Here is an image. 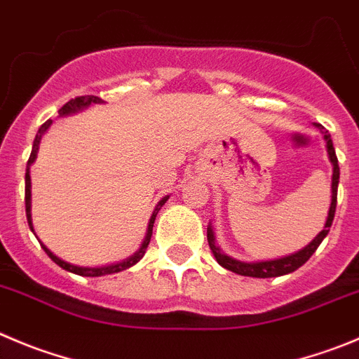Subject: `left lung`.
I'll return each instance as SVG.
<instances>
[{
    "instance_id": "8db88e82",
    "label": "left lung",
    "mask_w": 359,
    "mask_h": 359,
    "mask_svg": "<svg viewBox=\"0 0 359 359\" xmlns=\"http://www.w3.org/2000/svg\"><path fill=\"white\" fill-rule=\"evenodd\" d=\"M324 134V140H326V147H327V154H330V161L333 163V180H331V205H330V212H327V219L326 225H324V230L316 237V239L311 241L304 250L297 251L294 255L283 257V259L278 260H269V262H239V260L232 259V257H226L225 253H221L219 246H216V241H214V232L212 229H207V241H209V246L212 250L214 257H216L217 264L223 266L225 269L232 271V273L241 274V276H253V278H274V276H283V274H289L292 271H296L297 267L303 266L308 259H310L316 250L319 248V244L323 243L324 237L327 236L330 232V226L333 223L334 217V210H337V191H338V180H340V168H338V159L337 154H334V147L333 142H331V136L323 126H317Z\"/></svg>"
}]
</instances>
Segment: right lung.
<instances>
[{"mask_svg":"<svg viewBox=\"0 0 359 359\" xmlns=\"http://www.w3.org/2000/svg\"><path fill=\"white\" fill-rule=\"evenodd\" d=\"M100 102H104V100L100 99V97H95V95L76 97V99H70L69 102L63 104L62 109H60V115H69V113L79 111V109L86 108V106H90V104H100ZM51 123H53V120H48V122L40 126L39 133H36V136H35V142H33V149H32V156H29V159H28V166H26L25 202H26V217H28V225H29V229H32V232H33L32 212H29V207H32V179H29V166H32V163L35 161V157H36V150H39V143H40V140H42V134L48 130V127L51 126ZM166 200H168V196H166V198H163L159 203H157L156 210H154L152 217H150V221H149V230H147V237H145V241H143V244H142V248H140L138 253H134L130 259L123 260V262L113 264V266H106V267H78V266H72V264L65 262V260L58 259L56 255H53L51 251H49L48 248L42 244L43 251H46V253L49 255V259H51L55 264H58L62 269L70 271V273H74V274H79V276H104V274H113V273H118V271L127 269V267H130V266H134L136 262H140V259L145 255V250H147V246H149V243H150V237H152L154 221H156L157 212H159V209L164 205V202H166Z\"/></svg>","mask_w":359,"mask_h":359,"instance_id":"1","label":"right lung"}]
</instances>
